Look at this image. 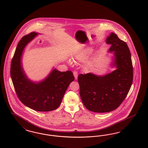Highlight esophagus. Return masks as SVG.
<instances>
[{
	"mask_svg": "<svg viewBox=\"0 0 148 148\" xmlns=\"http://www.w3.org/2000/svg\"><path fill=\"white\" fill-rule=\"evenodd\" d=\"M73 75L75 77V79L77 80V76H78V74H77V71H74L73 72Z\"/></svg>",
	"mask_w": 148,
	"mask_h": 148,
	"instance_id": "obj_1",
	"label": "esophagus"
}]
</instances>
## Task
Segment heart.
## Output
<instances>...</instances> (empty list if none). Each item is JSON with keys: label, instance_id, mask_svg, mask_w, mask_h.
I'll use <instances>...</instances> for the list:
<instances>
[{"label": "heart", "instance_id": "b5f03b06", "mask_svg": "<svg viewBox=\"0 0 148 148\" xmlns=\"http://www.w3.org/2000/svg\"><path fill=\"white\" fill-rule=\"evenodd\" d=\"M92 51H93V49L91 47L87 48L86 49L78 53L76 55H75L74 59L79 62L85 61L87 60V58H88L90 55ZM68 62L69 64L71 63V61H68Z\"/></svg>", "mask_w": 148, "mask_h": 148}]
</instances>
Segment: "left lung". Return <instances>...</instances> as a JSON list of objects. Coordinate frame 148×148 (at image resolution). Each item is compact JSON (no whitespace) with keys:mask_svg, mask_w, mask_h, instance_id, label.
Segmentation results:
<instances>
[{"mask_svg":"<svg viewBox=\"0 0 148 148\" xmlns=\"http://www.w3.org/2000/svg\"><path fill=\"white\" fill-rule=\"evenodd\" d=\"M106 42L114 52L110 66L115 70L104 75L91 73L80 74V95L85 107L91 112H107L116 109L127 95L133 82L131 52L127 44L111 33Z\"/></svg>","mask_w":148,"mask_h":148,"instance_id":"1","label":"left lung"}]
</instances>
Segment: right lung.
I'll use <instances>...</instances> for the list:
<instances>
[{
	"label": "right lung",
	"mask_w": 148,
	"mask_h": 148,
	"mask_svg": "<svg viewBox=\"0 0 148 148\" xmlns=\"http://www.w3.org/2000/svg\"><path fill=\"white\" fill-rule=\"evenodd\" d=\"M39 33L32 32L19 41L10 68L11 77L16 94L27 107L38 112H49L60 106L68 87L74 80L71 71H59L56 68L40 82H33L26 75L22 66V55L26 46Z\"/></svg>",
	"instance_id": "1"
}]
</instances>
